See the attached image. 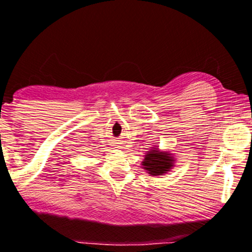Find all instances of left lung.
Segmentation results:
<instances>
[{"instance_id":"obj_1","label":"left lung","mask_w":252,"mask_h":252,"mask_svg":"<svg viewBox=\"0 0 252 252\" xmlns=\"http://www.w3.org/2000/svg\"><path fill=\"white\" fill-rule=\"evenodd\" d=\"M173 158L167 153L158 152V148H154L147 153L146 158L143 161L144 169L153 176L162 175L164 173L169 172L173 167Z\"/></svg>"}]
</instances>
